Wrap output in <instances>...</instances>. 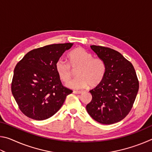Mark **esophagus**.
Here are the masks:
<instances>
[{
    "instance_id": "34e87169",
    "label": "esophagus",
    "mask_w": 152,
    "mask_h": 152,
    "mask_svg": "<svg viewBox=\"0 0 152 152\" xmlns=\"http://www.w3.org/2000/svg\"><path fill=\"white\" fill-rule=\"evenodd\" d=\"M73 93H74V94H81V93H82V91H73Z\"/></svg>"
}]
</instances>
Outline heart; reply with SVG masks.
<instances>
[{
  "mask_svg": "<svg viewBox=\"0 0 152 152\" xmlns=\"http://www.w3.org/2000/svg\"><path fill=\"white\" fill-rule=\"evenodd\" d=\"M68 58V63L61 59L58 60L55 68L59 78L65 83L72 77L73 71L78 69L77 78L67 84L69 88L83 89L89 85L96 86L103 80L106 65L101 58L93 57L92 53L82 48L74 49L69 53Z\"/></svg>",
  "mask_w": 152,
  "mask_h": 152,
  "instance_id": "b5f03b06",
  "label": "heart"
}]
</instances>
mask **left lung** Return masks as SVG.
Wrapping results in <instances>:
<instances>
[{"instance_id":"obj_1","label":"left lung","mask_w":152,"mask_h":152,"mask_svg":"<svg viewBox=\"0 0 152 152\" xmlns=\"http://www.w3.org/2000/svg\"><path fill=\"white\" fill-rule=\"evenodd\" d=\"M106 65L103 80L90 91L91 102L86 110L96 121L110 125L127 116L132 109L139 90V81L132 64L117 51L91 45Z\"/></svg>"}]
</instances>
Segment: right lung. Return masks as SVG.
<instances>
[{"label":"right lung","mask_w":152,"mask_h":152,"mask_svg":"<svg viewBox=\"0 0 152 152\" xmlns=\"http://www.w3.org/2000/svg\"><path fill=\"white\" fill-rule=\"evenodd\" d=\"M73 43L45 45L28 52L15 66L11 91L19 109L31 119L42 121L56 114L72 91L64 87L56 63Z\"/></svg>","instance_id":"right-lung-1"}]
</instances>
